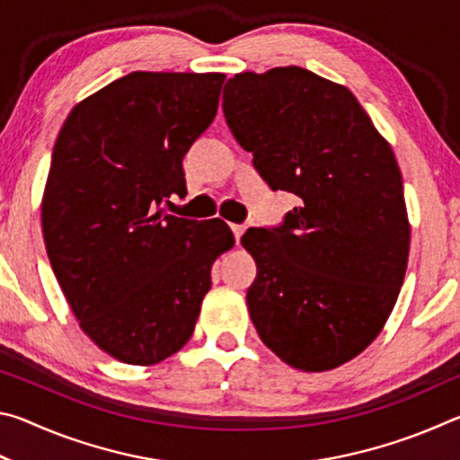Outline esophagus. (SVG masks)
Returning a JSON list of instances; mask_svg holds the SVG:
<instances>
[{
	"mask_svg": "<svg viewBox=\"0 0 460 460\" xmlns=\"http://www.w3.org/2000/svg\"><path fill=\"white\" fill-rule=\"evenodd\" d=\"M231 231H233V235H235V241H237V243H239V239H241V235H243V233H245V225L233 223V225H231Z\"/></svg>",
	"mask_w": 460,
	"mask_h": 460,
	"instance_id": "34e87169",
	"label": "esophagus"
}]
</instances>
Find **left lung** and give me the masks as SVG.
<instances>
[{
    "label": "left lung",
    "instance_id": "left-lung-1",
    "mask_svg": "<svg viewBox=\"0 0 460 460\" xmlns=\"http://www.w3.org/2000/svg\"><path fill=\"white\" fill-rule=\"evenodd\" d=\"M231 134L271 190L298 197L274 229H247V306L260 339L302 371L367 349L392 314L410 253L402 172L359 101L300 66L239 73L223 89Z\"/></svg>",
    "mask_w": 460,
    "mask_h": 460
}]
</instances>
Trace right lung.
<instances>
[{
    "mask_svg": "<svg viewBox=\"0 0 460 460\" xmlns=\"http://www.w3.org/2000/svg\"><path fill=\"white\" fill-rule=\"evenodd\" d=\"M225 75L129 73L68 113L42 197L46 252L87 337L129 365L189 342L213 261L235 237L219 219L166 215L182 160L211 126Z\"/></svg>",
    "mask_w": 460,
    "mask_h": 460,
    "instance_id": "1",
    "label": "right lung"
}]
</instances>
